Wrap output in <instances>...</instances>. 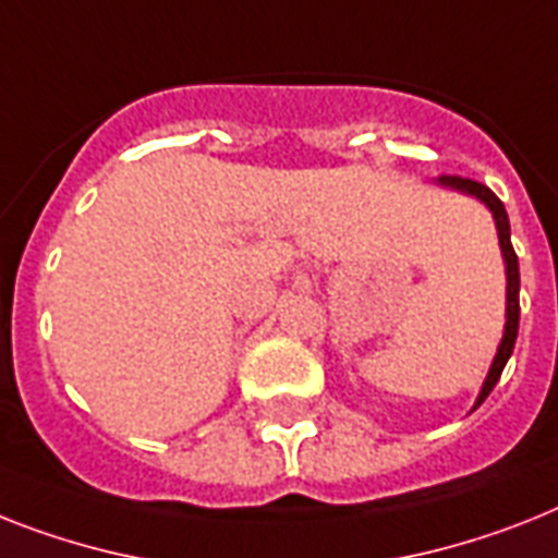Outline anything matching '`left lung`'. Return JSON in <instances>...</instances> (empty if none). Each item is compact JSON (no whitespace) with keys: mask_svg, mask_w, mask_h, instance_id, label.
I'll list each match as a JSON object with an SVG mask.
<instances>
[{"mask_svg":"<svg viewBox=\"0 0 558 558\" xmlns=\"http://www.w3.org/2000/svg\"><path fill=\"white\" fill-rule=\"evenodd\" d=\"M441 187H450V191L468 193V196H476L482 205L494 214L496 230H499V247H501V259H505V274H508V307H505V336H501L499 351L494 356V365L487 371V379L478 390L476 408L487 399V393L496 388V381H499L501 371L508 365L510 353H513V344H517V333H519V259L517 251L510 245V222H508V210L501 205V199L496 196L494 191L482 182H473V179H462V177H439Z\"/></svg>","mask_w":558,"mask_h":558,"instance_id":"left-lung-1","label":"left lung"}]
</instances>
